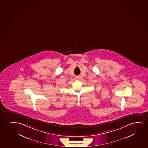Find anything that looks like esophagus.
Here are the masks:
<instances>
[{
  "instance_id": "esophagus-1",
  "label": "esophagus",
  "mask_w": 148,
  "mask_h": 148,
  "mask_svg": "<svg viewBox=\"0 0 148 148\" xmlns=\"http://www.w3.org/2000/svg\"><path fill=\"white\" fill-rule=\"evenodd\" d=\"M76 79H80L81 77V76H76Z\"/></svg>"
}]
</instances>
